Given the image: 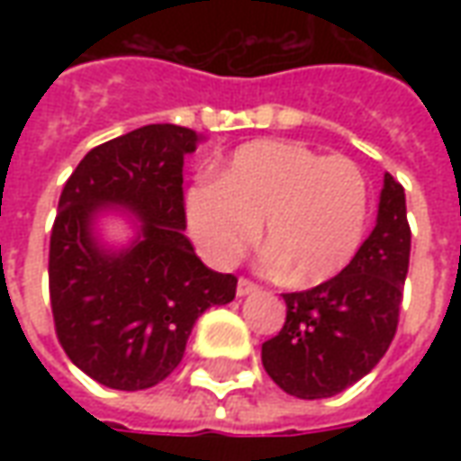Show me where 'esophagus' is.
I'll list each match as a JSON object with an SVG mask.
<instances>
[{"mask_svg":"<svg viewBox=\"0 0 461 461\" xmlns=\"http://www.w3.org/2000/svg\"><path fill=\"white\" fill-rule=\"evenodd\" d=\"M257 289H259V286H257L254 281H249V279L237 281V296H249V294H254Z\"/></svg>","mask_w":461,"mask_h":461,"instance_id":"34e87169","label":"esophagus"}]
</instances>
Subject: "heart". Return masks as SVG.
I'll return each instance as SVG.
<instances>
[{
    "mask_svg": "<svg viewBox=\"0 0 461 461\" xmlns=\"http://www.w3.org/2000/svg\"><path fill=\"white\" fill-rule=\"evenodd\" d=\"M187 227L202 257L230 267L261 224L269 259L289 284L311 286L353 259L367 217V185L346 155L301 142L254 140L234 150L217 180L197 182L185 200Z\"/></svg>",
    "mask_w": 461,
    "mask_h": 461,
    "instance_id": "heart-1",
    "label": "heart"
}]
</instances>
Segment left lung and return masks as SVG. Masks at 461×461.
I'll return each mask as SVG.
<instances>
[{"mask_svg": "<svg viewBox=\"0 0 461 461\" xmlns=\"http://www.w3.org/2000/svg\"><path fill=\"white\" fill-rule=\"evenodd\" d=\"M407 267L405 190L385 172L375 227L346 269L309 291L284 294V329L261 346L271 380L289 395L321 400L367 375L395 339Z\"/></svg>", "mask_w": 461, "mask_h": 461, "instance_id": "left-lung-1", "label": "left lung"}]
</instances>
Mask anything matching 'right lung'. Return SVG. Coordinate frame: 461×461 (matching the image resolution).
<instances>
[{
  "label": "right lung",
  "instance_id": "add662e5",
  "mask_svg": "<svg viewBox=\"0 0 461 461\" xmlns=\"http://www.w3.org/2000/svg\"><path fill=\"white\" fill-rule=\"evenodd\" d=\"M200 140L170 122L142 125L94 148L64 185L49 247L56 336L105 387L158 385L180 366L194 321L237 294V276L207 269L182 234V165ZM105 209L141 221L128 248L97 240Z\"/></svg>",
  "mask_w": 461,
  "mask_h": 461
}]
</instances>
